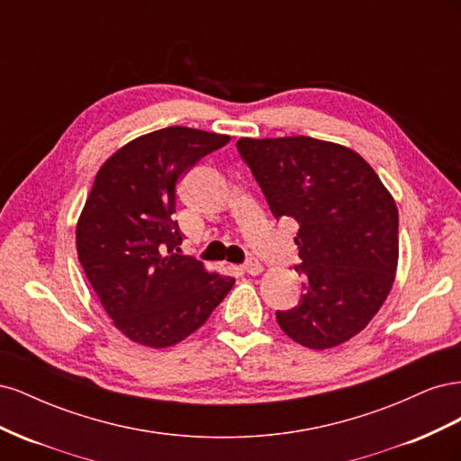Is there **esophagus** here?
<instances>
[{
	"label": "esophagus",
	"instance_id": "obj_1",
	"mask_svg": "<svg viewBox=\"0 0 461 461\" xmlns=\"http://www.w3.org/2000/svg\"><path fill=\"white\" fill-rule=\"evenodd\" d=\"M242 271L248 273V275L256 276V275H259V273L263 271V265H261L259 261H256V259H249V261H246V263L242 265Z\"/></svg>",
	"mask_w": 461,
	"mask_h": 461
}]
</instances>
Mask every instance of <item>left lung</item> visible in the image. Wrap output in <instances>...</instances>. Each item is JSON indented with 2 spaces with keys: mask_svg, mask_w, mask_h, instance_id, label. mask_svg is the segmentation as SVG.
<instances>
[{
  "mask_svg": "<svg viewBox=\"0 0 461 461\" xmlns=\"http://www.w3.org/2000/svg\"><path fill=\"white\" fill-rule=\"evenodd\" d=\"M249 167L275 219L298 222L296 308L276 312L292 340L339 346L381 310L398 265V209L371 165L350 148L310 136L240 138Z\"/></svg>",
  "mask_w": 461,
  "mask_h": 461,
  "instance_id": "1",
  "label": "left lung"
}]
</instances>
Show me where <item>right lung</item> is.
I'll return each instance as SVG.
<instances>
[{"mask_svg":"<svg viewBox=\"0 0 461 461\" xmlns=\"http://www.w3.org/2000/svg\"><path fill=\"white\" fill-rule=\"evenodd\" d=\"M227 134L167 127L115 151L97 171L77 225V252L113 325L131 340L167 348L198 330L232 276L180 254L176 185Z\"/></svg>","mask_w":461,"mask_h":461,"instance_id":"right-lung-1","label":"right lung"}]
</instances>
